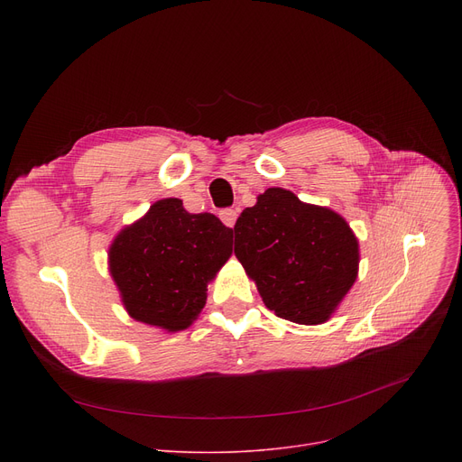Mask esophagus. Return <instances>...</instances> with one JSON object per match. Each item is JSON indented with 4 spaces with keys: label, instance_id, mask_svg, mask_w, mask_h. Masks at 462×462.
I'll return each mask as SVG.
<instances>
[{
    "label": "esophagus",
    "instance_id": "esophagus-1",
    "mask_svg": "<svg viewBox=\"0 0 462 462\" xmlns=\"http://www.w3.org/2000/svg\"><path fill=\"white\" fill-rule=\"evenodd\" d=\"M218 217H221V221L226 225V226H234L236 225V218H237V211L232 209V208H226L223 209L221 213H218Z\"/></svg>",
    "mask_w": 462,
    "mask_h": 462
}]
</instances>
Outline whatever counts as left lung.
Instances as JSON below:
<instances>
[{
  "label": "left lung",
  "instance_id": "obj_1",
  "mask_svg": "<svg viewBox=\"0 0 462 462\" xmlns=\"http://www.w3.org/2000/svg\"><path fill=\"white\" fill-rule=\"evenodd\" d=\"M234 253L277 317L322 324L357 277V239L341 215L272 187L234 226Z\"/></svg>",
  "mask_w": 462,
  "mask_h": 462
}]
</instances>
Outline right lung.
<instances>
[{
	"instance_id": "right-lung-1",
	"label": "right lung",
	"mask_w": 462,
	"mask_h": 462,
	"mask_svg": "<svg viewBox=\"0 0 462 462\" xmlns=\"http://www.w3.org/2000/svg\"><path fill=\"white\" fill-rule=\"evenodd\" d=\"M230 254L232 228L164 199L114 239L110 273L134 320L181 331L204 309L208 282Z\"/></svg>"
}]
</instances>
